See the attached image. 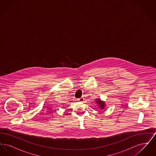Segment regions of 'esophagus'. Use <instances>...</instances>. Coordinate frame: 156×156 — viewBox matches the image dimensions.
I'll use <instances>...</instances> for the list:
<instances>
[{
	"label": "esophagus",
	"instance_id": "1",
	"mask_svg": "<svg viewBox=\"0 0 156 156\" xmlns=\"http://www.w3.org/2000/svg\"><path fill=\"white\" fill-rule=\"evenodd\" d=\"M78 101L80 102H83L84 101V98H83V97H81V98L78 99Z\"/></svg>",
	"mask_w": 156,
	"mask_h": 156
}]
</instances>
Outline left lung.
Here are the masks:
<instances>
[{
	"label": "left lung",
	"mask_w": 156,
	"mask_h": 156,
	"mask_svg": "<svg viewBox=\"0 0 156 156\" xmlns=\"http://www.w3.org/2000/svg\"><path fill=\"white\" fill-rule=\"evenodd\" d=\"M96 102H97V104L99 105V106H100V107L102 108V109H104V106H105V104H104V101H101L100 99H96Z\"/></svg>",
	"instance_id": "1"
}]
</instances>
